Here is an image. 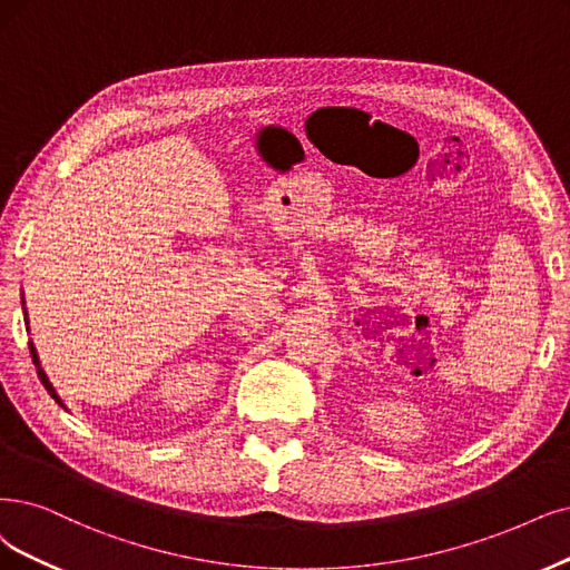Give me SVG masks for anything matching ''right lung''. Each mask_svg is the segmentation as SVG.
Here are the masks:
<instances>
[{"instance_id":"1","label":"right lung","mask_w":570,"mask_h":570,"mask_svg":"<svg viewBox=\"0 0 570 570\" xmlns=\"http://www.w3.org/2000/svg\"><path fill=\"white\" fill-rule=\"evenodd\" d=\"M20 303H23V314H26V301H20ZM26 326H28V314H26ZM30 354H32V364H35V368H37V375H39L41 385H45V387H47V392L56 399V404H58V406L66 409V404H62V399H60V396H58V392L53 390V385H51V381H49V375L45 373V368H41V364H39V356H37V350H35V345H32V343H30Z\"/></svg>"}]
</instances>
